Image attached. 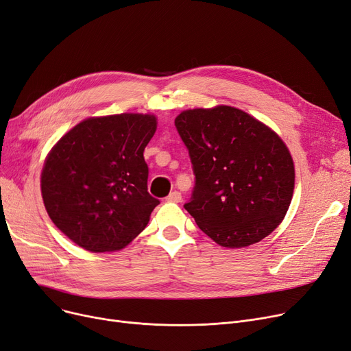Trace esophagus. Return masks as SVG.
<instances>
[{"instance_id": "esophagus-1", "label": "esophagus", "mask_w": 351, "mask_h": 351, "mask_svg": "<svg viewBox=\"0 0 351 351\" xmlns=\"http://www.w3.org/2000/svg\"><path fill=\"white\" fill-rule=\"evenodd\" d=\"M167 202H170V203H180L181 202V193H178V191H173V193H170L169 195H167Z\"/></svg>"}]
</instances>
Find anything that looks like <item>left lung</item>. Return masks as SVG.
Segmentation results:
<instances>
[{
    "label": "left lung",
    "instance_id": "obj_1",
    "mask_svg": "<svg viewBox=\"0 0 351 351\" xmlns=\"http://www.w3.org/2000/svg\"><path fill=\"white\" fill-rule=\"evenodd\" d=\"M174 123L195 176L184 208L199 230L228 248L252 245L273 232L294 191V164L282 140L230 106L186 110Z\"/></svg>",
    "mask_w": 351,
    "mask_h": 351
}]
</instances>
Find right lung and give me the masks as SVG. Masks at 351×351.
Instances as JSON below:
<instances>
[{
    "instance_id": "1",
    "label": "right lung",
    "mask_w": 351,
    "mask_h": 351,
    "mask_svg": "<svg viewBox=\"0 0 351 351\" xmlns=\"http://www.w3.org/2000/svg\"><path fill=\"white\" fill-rule=\"evenodd\" d=\"M157 130L152 114L91 117L48 153L41 194L53 223L93 253L124 248L160 204L147 191L144 148Z\"/></svg>"
}]
</instances>
